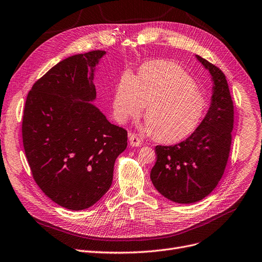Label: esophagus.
I'll return each mask as SVG.
<instances>
[{
    "label": "esophagus",
    "instance_id": "1",
    "mask_svg": "<svg viewBox=\"0 0 262 262\" xmlns=\"http://www.w3.org/2000/svg\"><path fill=\"white\" fill-rule=\"evenodd\" d=\"M128 140H129L130 146H140L142 144L140 138L137 137V136H136L135 134H129L128 135Z\"/></svg>",
    "mask_w": 262,
    "mask_h": 262
}]
</instances>
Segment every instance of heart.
I'll use <instances>...</instances> for the list:
<instances>
[{"instance_id":"heart-1","label":"heart","mask_w":262,"mask_h":262,"mask_svg":"<svg viewBox=\"0 0 262 262\" xmlns=\"http://www.w3.org/2000/svg\"><path fill=\"white\" fill-rule=\"evenodd\" d=\"M146 104L143 129L163 142L187 138L208 109L207 97L194 80L169 61L146 63L137 77L125 73L113 93V117L124 124L140 116Z\"/></svg>"}]
</instances>
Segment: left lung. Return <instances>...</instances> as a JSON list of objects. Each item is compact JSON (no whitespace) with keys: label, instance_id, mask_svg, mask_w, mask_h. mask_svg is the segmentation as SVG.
<instances>
[{"label":"left lung","instance_id":"8db88e82","mask_svg":"<svg viewBox=\"0 0 262 262\" xmlns=\"http://www.w3.org/2000/svg\"><path fill=\"white\" fill-rule=\"evenodd\" d=\"M212 81L211 105L199 127L174 145H157L151 181L158 192L177 203H194L219 184L230 152L233 103L228 82L219 67L199 55Z\"/></svg>","mask_w":262,"mask_h":262}]
</instances>
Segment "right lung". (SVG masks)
Wrapping results in <instances>:
<instances>
[{"label":"right lung","instance_id":"right-lung-1","mask_svg":"<svg viewBox=\"0 0 262 262\" xmlns=\"http://www.w3.org/2000/svg\"><path fill=\"white\" fill-rule=\"evenodd\" d=\"M106 51L70 56L29 92L22 121L34 180L53 202L73 211L92 207L112 184L127 132L111 124L93 101L94 74Z\"/></svg>","mask_w":262,"mask_h":262}]
</instances>
